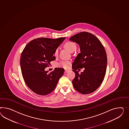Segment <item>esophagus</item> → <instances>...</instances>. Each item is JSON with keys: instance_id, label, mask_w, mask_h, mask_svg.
<instances>
[{"instance_id": "34e87169", "label": "esophagus", "mask_w": 129, "mask_h": 129, "mask_svg": "<svg viewBox=\"0 0 129 129\" xmlns=\"http://www.w3.org/2000/svg\"><path fill=\"white\" fill-rule=\"evenodd\" d=\"M69 70H65V73H67Z\"/></svg>"}]
</instances>
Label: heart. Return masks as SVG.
<instances>
[{
  "mask_svg": "<svg viewBox=\"0 0 129 129\" xmlns=\"http://www.w3.org/2000/svg\"><path fill=\"white\" fill-rule=\"evenodd\" d=\"M65 47L67 49H68L70 52H74L76 49H77V45L74 43V42L69 41L67 42L65 44ZM59 54V49L57 48L56 49L54 52V55L55 56H57ZM70 61L67 60H61L58 64V66L64 69H68L70 67Z\"/></svg>",
  "mask_w": 129,
  "mask_h": 129,
  "instance_id": "heart-1",
  "label": "heart"
}]
</instances>
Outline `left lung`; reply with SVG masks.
I'll list each match as a JSON object with an SVG mask.
<instances>
[{
  "label": "left lung",
  "instance_id": "left-lung-1",
  "mask_svg": "<svg viewBox=\"0 0 129 129\" xmlns=\"http://www.w3.org/2000/svg\"><path fill=\"white\" fill-rule=\"evenodd\" d=\"M70 40L77 43L80 49L72 64L76 75L72 81L74 87L80 93H91L97 89L104 78L107 65L104 47L96 37L87 32L74 35ZM83 67L84 71L79 74L80 69Z\"/></svg>",
  "mask_w": 129,
  "mask_h": 129
}]
</instances>
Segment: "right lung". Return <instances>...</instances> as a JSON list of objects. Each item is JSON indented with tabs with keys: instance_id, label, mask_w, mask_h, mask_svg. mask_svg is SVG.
I'll return each instance as SVG.
<instances>
[{
	"instance_id": "obj_1",
	"label": "right lung",
	"mask_w": 129,
	"mask_h": 129,
	"mask_svg": "<svg viewBox=\"0 0 129 129\" xmlns=\"http://www.w3.org/2000/svg\"><path fill=\"white\" fill-rule=\"evenodd\" d=\"M65 39L38 38L29 42L21 55L20 65L25 82L36 94L46 95L54 90L64 70L55 68L48 73L45 68L56 59L54 52Z\"/></svg>"
}]
</instances>
